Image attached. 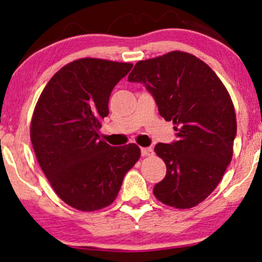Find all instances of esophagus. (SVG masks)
<instances>
[{
    "label": "esophagus",
    "mask_w": 262,
    "mask_h": 262,
    "mask_svg": "<svg viewBox=\"0 0 262 262\" xmlns=\"http://www.w3.org/2000/svg\"><path fill=\"white\" fill-rule=\"evenodd\" d=\"M141 151H142V156L143 157L153 156V149H151V148H142Z\"/></svg>",
    "instance_id": "obj_1"
}]
</instances>
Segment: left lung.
Returning a JSON list of instances; mask_svg holds the SVG:
<instances>
[{"label": "left lung", "mask_w": 262, "mask_h": 262, "mask_svg": "<svg viewBox=\"0 0 262 262\" xmlns=\"http://www.w3.org/2000/svg\"><path fill=\"white\" fill-rule=\"evenodd\" d=\"M128 81L146 85L179 137L154 148L166 165L154 195L176 209L198 205L220 183L233 156L237 120L227 89L208 64L182 51L140 60Z\"/></svg>", "instance_id": "obj_1"}]
</instances>
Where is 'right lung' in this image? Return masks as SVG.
Returning a JSON list of instances; mask_svg holds the SVG:
<instances>
[{"label": "right lung", "mask_w": 262, "mask_h": 262, "mask_svg": "<svg viewBox=\"0 0 262 262\" xmlns=\"http://www.w3.org/2000/svg\"><path fill=\"white\" fill-rule=\"evenodd\" d=\"M132 66L80 58L54 74L35 105L30 124L35 156L57 195L80 211L111 205L141 157L137 144L112 147L98 135L113 89Z\"/></svg>", "instance_id": "obj_1"}]
</instances>
